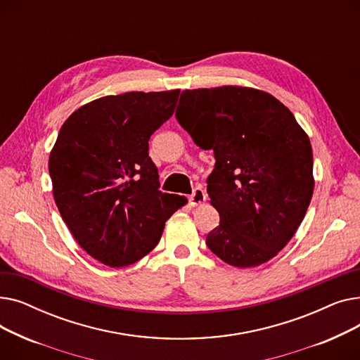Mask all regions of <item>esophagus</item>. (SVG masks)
<instances>
[{"instance_id": "34e87169", "label": "esophagus", "mask_w": 360, "mask_h": 360, "mask_svg": "<svg viewBox=\"0 0 360 360\" xmlns=\"http://www.w3.org/2000/svg\"><path fill=\"white\" fill-rule=\"evenodd\" d=\"M205 197H207V194H205L204 190H201V188H195L194 193L190 195V204H191L193 207L200 205L201 202L205 201Z\"/></svg>"}]
</instances>
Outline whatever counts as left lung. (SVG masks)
<instances>
[{"instance_id":"obj_1","label":"left lung","mask_w":360,"mask_h":360,"mask_svg":"<svg viewBox=\"0 0 360 360\" xmlns=\"http://www.w3.org/2000/svg\"><path fill=\"white\" fill-rule=\"evenodd\" d=\"M176 120L198 147L214 151L207 194L220 224L207 247L239 269L276 257L314 193L311 141L293 113L270 93L221 86L184 90Z\"/></svg>"}]
</instances>
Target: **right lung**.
Segmentation results:
<instances>
[{"label":"right lung","mask_w":360,"mask_h":360,"mask_svg":"<svg viewBox=\"0 0 360 360\" xmlns=\"http://www.w3.org/2000/svg\"><path fill=\"white\" fill-rule=\"evenodd\" d=\"M179 90L105 96L72 112L49 156L56 207L74 239L109 267L134 264L160 240L186 198L159 190L151 134L175 110Z\"/></svg>","instance_id":"right-lung-1"}]
</instances>
